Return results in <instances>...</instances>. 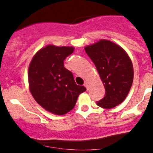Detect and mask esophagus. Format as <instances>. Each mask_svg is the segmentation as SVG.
Masks as SVG:
<instances>
[{
	"label": "esophagus",
	"mask_w": 153,
	"mask_h": 153,
	"mask_svg": "<svg viewBox=\"0 0 153 153\" xmlns=\"http://www.w3.org/2000/svg\"><path fill=\"white\" fill-rule=\"evenodd\" d=\"M84 86H85V87L86 88V89H87V90H89V83L88 82H85L84 83Z\"/></svg>",
	"instance_id": "obj_1"
}]
</instances>
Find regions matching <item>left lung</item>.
Segmentation results:
<instances>
[{"label": "left lung", "instance_id": "8db88e82", "mask_svg": "<svg viewBox=\"0 0 153 153\" xmlns=\"http://www.w3.org/2000/svg\"><path fill=\"white\" fill-rule=\"evenodd\" d=\"M84 49L95 64L106 90L105 96L97 105L112 109L121 104L130 90L134 76L132 63L127 53L108 40H101Z\"/></svg>", "mask_w": 153, "mask_h": 153}]
</instances>
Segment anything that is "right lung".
<instances>
[{"label":"right lung","instance_id":"obj_1","mask_svg":"<svg viewBox=\"0 0 153 153\" xmlns=\"http://www.w3.org/2000/svg\"><path fill=\"white\" fill-rule=\"evenodd\" d=\"M72 47L48 45L32 58L29 67V86L38 104L55 115L72 110L78 95L85 92L84 86L77 85L73 75L66 69L64 61L73 52Z\"/></svg>","mask_w":153,"mask_h":153}]
</instances>
